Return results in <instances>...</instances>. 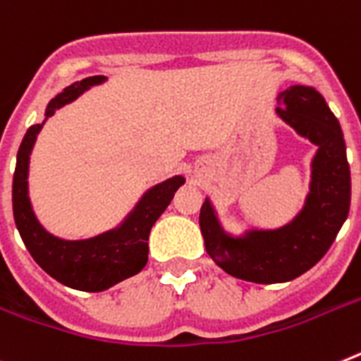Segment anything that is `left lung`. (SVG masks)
<instances>
[{"label": "left lung", "mask_w": 361, "mask_h": 361, "mask_svg": "<svg viewBox=\"0 0 361 361\" xmlns=\"http://www.w3.org/2000/svg\"><path fill=\"white\" fill-rule=\"evenodd\" d=\"M281 119L317 145L312 163L307 205L288 226L251 231L244 238L224 233L205 200L200 229L205 250L226 274L259 284L286 283L319 262L343 226L350 207V169L341 126L325 99L308 86H292L279 95Z\"/></svg>", "instance_id": "obj_1"}]
</instances>
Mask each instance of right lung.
Returning a JSON list of instances; mask_svg holds the SVG:
<instances>
[{"label":"right lung","instance_id":"1","mask_svg":"<svg viewBox=\"0 0 361 361\" xmlns=\"http://www.w3.org/2000/svg\"><path fill=\"white\" fill-rule=\"evenodd\" d=\"M104 77L84 78L71 84L49 102L45 117H51L63 104L75 101L93 84H101ZM42 124H32L18 150L16 171L12 181V211L20 237L44 271L69 288L84 292H102L124 279L139 274L148 260V235L171 204L172 196L181 185L183 176H174L148 190L128 220L115 231L104 233L90 240H62L53 237L38 224L27 195L29 154Z\"/></svg>","mask_w":361,"mask_h":361}]
</instances>
